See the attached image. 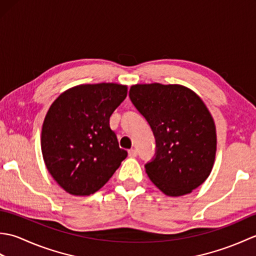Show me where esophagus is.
I'll return each mask as SVG.
<instances>
[{
    "label": "esophagus",
    "instance_id": "1",
    "mask_svg": "<svg viewBox=\"0 0 256 256\" xmlns=\"http://www.w3.org/2000/svg\"><path fill=\"white\" fill-rule=\"evenodd\" d=\"M128 156H130V157H136V156H138V150H134V148L130 150H128Z\"/></svg>",
    "mask_w": 256,
    "mask_h": 256
}]
</instances>
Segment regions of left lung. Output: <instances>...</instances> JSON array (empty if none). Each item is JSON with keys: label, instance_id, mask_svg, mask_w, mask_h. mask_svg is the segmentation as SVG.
<instances>
[{"label": "left lung", "instance_id": "obj_1", "mask_svg": "<svg viewBox=\"0 0 256 256\" xmlns=\"http://www.w3.org/2000/svg\"><path fill=\"white\" fill-rule=\"evenodd\" d=\"M128 94L156 138L155 158L145 165L152 182L170 197L192 192L216 160V124L204 102L182 84H138Z\"/></svg>", "mask_w": 256, "mask_h": 256}]
</instances>
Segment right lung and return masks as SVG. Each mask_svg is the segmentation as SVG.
Here are the masks:
<instances>
[{"label":"right lung","instance_id":"right-lung-1","mask_svg":"<svg viewBox=\"0 0 256 256\" xmlns=\"http://www.w3.org/2000/svg\"><path fill=\"white\" fill-rule=\"evenodd\" d=\"M128 96V86L79 84L52 103L42 123L40 146L47 170L64 192L89 196L108 182L126 158L110 116Z\"/></svg>","mask_w":256,"mask_h":256}]
</instances>
